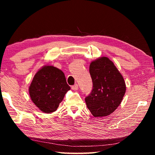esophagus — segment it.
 Returning <instances> with one entry per match:
<instances>
[{
    "instance_id": "esophagus-1",
    "label": "esophagus",
    "mask_w": 155,
    "mask_h": 155,
    "mask_svg": "<svg viewBox=\"0 0 155 155\" xmlns=\"http://www.w3.org/2000/svg\"><path fill=\"white\" fill-rule=\"evenodd\" d=\"M71 87H72V90H74V91H76V90H78V86L77 84H75V85H72Z\"/></svg>"
}]
</instances>
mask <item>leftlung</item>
Here are the masks:
<instances>
[{
  "instance_id": "left-lung-1",
  "label": "left lung",
  "mask_w": 155,
  "mask_h": 155,
  "mask_svg": "<svg viewBox=\"0 0 155 155\" xmlns=\"http://www.w3.org/2000/svg\"><path fill=\"white\" fill-rule=\"evenodd\" d=\"M90 73L93 87L85 97L87 108L94 117H103L117 108L126 92L124 78L114 63L106 57L92 61Z\"/></svg>"
}]
</instances>
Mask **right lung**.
I'll list each match as a JSON object with an SVG mask.
<instances>
[{"mask_svg":"<svg viewBox=\"0 0 155 155\" xmlns=\"http://www.w3.org/2000/svg\"><path fill=\"white\" fill-rule=\"evenodd\" d=\"M70 87L65 75L55 67L44 66L34 76L29 94L34 104L46 114L55 111Z\"/></svg>","mask_w":155,"mask_h":155,"instance_id":"1","label":"right lung"}]
</instances>
